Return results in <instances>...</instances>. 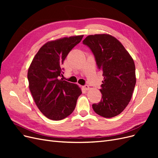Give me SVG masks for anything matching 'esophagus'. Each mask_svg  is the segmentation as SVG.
<instances>
[{"mask_svg":"<svg viewBox=\"0 0 158 158\" xmlns=\"http://www.w3.org/2000/svg\"><path fill=\"white\" fill-rule=\"evenodd\" d=\"M83 88H84L85 90H88V89H89V87L88 85L85 84V85H84V86H83Z\"/></svg>","mask_w":158,"mask_h":158,"instance_id":"1","label":"esophagus"}]
</instances>
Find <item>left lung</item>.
I'll return each mask as SVG.
<instances>
[{"label":"left lung","mask_w":158,"mask_h":158,"mask_svg":"<svg viewBox=\"0 0 158 158\" xmlns=\"http://www.w3.org/2000/svg\"><path fill=\"white\" fill-rule=\"evenodd\" d=\"M102 70V99L92 108L99 115L111 118L120 114L131 101L136 84L135 64L130 54L115 37L108 34L88 35L83 41Z\"/></svg>","instance_id":"8db88e82"}]
</instances>
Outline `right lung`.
Returning a JSON list of instances; mask_svg holds the SVG:
<instances>
[{"label":"right lung","mask_w":158,"mask_h":158,"mask_svg":"<svg viewBox=\"0 0 158 158\" xmlns=\"http://www.w3.org/2000/svg\"><path fill=\"white\" fill-rule=\"evenodd\" d=\"M84 35L47 42L33 58L27 72L29 88L40 111L49 119L62 120L73 112L82 91L76 84L60 79L61 65Z\"/></svg>","instance_id":"right-lung-1"}]
</instances>
